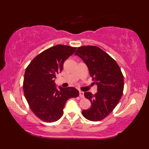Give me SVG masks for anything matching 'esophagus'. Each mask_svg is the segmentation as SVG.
Returning <instances> with one entry per match:
<instances>
[{
	"label": "esophagus",
	"mask_w": 149,
	"mask_h": 149,
	"mask_svg": "<svg viewBox=\"0 0 149 149\" xmlns=\"http://www.w3.org/2000/svg\"><path fill=\"white\" fill-rule=\"evenodd\" d=\"M79 97L81 98L84 97V92H83V91H79Z\"/></svg>",
	"instance_id": "1"
}]
</instances>
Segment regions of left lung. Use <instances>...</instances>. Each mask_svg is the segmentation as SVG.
<instances>
[{
    "label": "left lung",
    "instance_id": "obj_1",
    "mask_svg": "<svg viewBox=\"0 0 149 149\" xmlns=\"http://www.w3.org/2000/svg\"><path fill=\"white\" fill-rule=\"evenodd\" d=\"M75 55L86 63L97 85V93H84L91 106L83 110L82 114L90 121H100L113 111L122 96L124 82L122 71L115 60L97 46L78 47Z\"/></svg>",
    "mask_w": 149,
    "mask_h": 149
}]
</instances>
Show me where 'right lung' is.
Segmentation results:
<instances>
[{
	"mask_svg": "<svg viewBox=\"0 0 149 149\" xmlns=\"http://www.w3.org/2000/svg\"><path fill=\"white\" fill-rule=\"evenodd\" d=\"M76 47L57 45L36 56L25 72L23 90L31 111L45 122H54L63 115L65 103L79 96L73 87H56V75L63 70V63L74 53Z\"/></svg>",
	"mask_w": 149,
	"mask_h": 149,
	"instance_id": "right-lung-1",
	"label": "right lung"
}]
</instances>
